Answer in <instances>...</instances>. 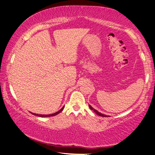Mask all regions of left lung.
<instances>
[{"mask_svg": "<svg viewBox=\"0 0 155 155\" xmlns=\"http://www.w3.org/2000/svg\"><path fill=\"white\" fill-rule=\"evenodd\" d=\"M89 108H90L91 110H93V111H94L95 113H96V114H97L98 115H99V116H101V117H107V115H104V114H102V113H99V111H97V110H95V109L93 108L92 107H91L90 105H89Z\"/></svg>", "mask_w": 155, "mask_h": 155, "instance_id": "1", "label": "left lung"}]
</instances>
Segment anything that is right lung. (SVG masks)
Returning <instances> with one entry per match:
<instances>
[{
	"label": "right lung",
	"instance_id": "obj_1",
	"mask_svg": "<svg viewBox=\"0 0 155 155\" xmlns=\"http://www.w3.org/2000/svg\"><path fill=\"white\" fill-rule=\"evenodd\" d=\"M64 107H63L61 108L60 110V111H58L56 113H53V114H50V115H38V114H36V113H32V114H33V115H36V116H38V117H51V116L56 115L58 114V113H60L61 111H62Z\"/></svg>",
	"mask_w": 155,
	"mask_h": 155
}]
</instances>
